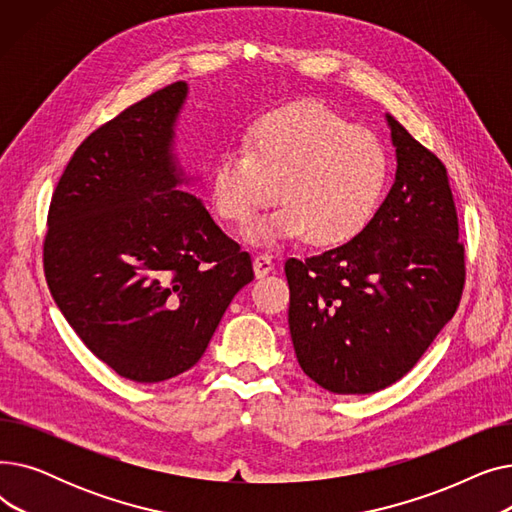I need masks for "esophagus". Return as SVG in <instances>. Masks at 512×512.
Listing matches in <instances>:
<instances>
[{
    "mask_svg": "<svg viewBox=\"0 0 512 512\" xmlns=\"http://www.w3.org/2000/svg\"><path fill=\"white\" fill-rule=\"evenodd\" d=\"M272 270H274V261H272L270 255H267V253H257L253 257V272H255L257 278H265Z\"/></svg>",
    "mask_w": 512,
    "mask_h": 512,
    "instance_id": "obj_1",
    "label": "esophagus"
}]
</instances>
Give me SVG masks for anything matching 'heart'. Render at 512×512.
Returning a JSON list of instances; mask_svg holds the SVG:
<instances>
[{
	"label": "heart",
	"instance_id": "obj_1",
	"mask_svg": "<svg viewBox=\"0 0 512 512\" xmlns=\"http://www.w3.org/2000/svg\"><path fill=\"white\" fill-rule=\"evenodd\" d=\"M386 180L388 157L373 132L303 99L261 116L245 151L218 159L209 199L218 218L242 228L278 195L282 205L247 230L253 245L307 236L315 247H338L369 226Z\"/></svg>",
	"mask_w": 512,
	"mask_h": 512
}]
</instances>
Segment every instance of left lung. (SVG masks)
<instances>
[{"label":"left lung","instance_id":"obj_1","mask_svg":"<svg viewBox=\"0 0 512 512\" xmlns=\"http://www.w3.org/2000/svg\"><path fill=\"white\" fill-rule=\"evenodd\" d=\"M388 197L346 245L288 259V326L301 369L334 394H371L409 373L452 319L465 251L442 161L386 114Z\"/></svg>","mask_w":512,"mask_h":512}]
</instances>
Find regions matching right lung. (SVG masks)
<instances>
[{"label":"right lung","mask_w":512,"mask_h":512,"mask_svg":"<svg viewBox=\"0 0 512 512\" xmlns=\"http://www.w3.org/2000/svg\"><path fill=\"white\" fill-rule=\"evenodd\" d=\"M186 97L178 80L89 134L47 215L53 301L97 359L141 384L191 369L253 280L249 253L184 193L199 180L174 151Z\"/></svg>","instance_id":"add662e5"}]
</instances>
